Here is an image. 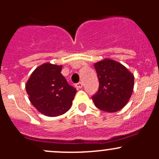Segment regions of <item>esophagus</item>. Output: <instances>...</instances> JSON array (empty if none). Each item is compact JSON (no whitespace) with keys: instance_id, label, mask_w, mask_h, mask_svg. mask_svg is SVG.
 <instances>
[{"instance_id":"34e87169","label":"esophagus","mask_w":159,"mask_h":159,"mask_svg":"<svg viewBox=\"0 0 159 159\" xmlns=\"http://www.w3.org/2000/svg\"><path fill=\"white\" fill-rule=\"evenodd\" d=\"M75 87L78 88V89H81L83 87V84L81 82H78L77 84H75Z\"/></svg>"}]
</instances>
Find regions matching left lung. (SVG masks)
<instances>
[{"label":"left lung","instance_id":"1","mask_svg":"<svg viewBox=\"0 0 159 159\" xmlns=\"http://www.w3.org/2000/svg\"><path fill=\"white\" fill-rule=\"evenodd\" d=\"M99 80V89L92 96L94 105L106 112L122 109L134 89V75L124 65L111 59H104L94 65Z\"/></svg>","mask_w":159,"mask_h":159}]
</instances>
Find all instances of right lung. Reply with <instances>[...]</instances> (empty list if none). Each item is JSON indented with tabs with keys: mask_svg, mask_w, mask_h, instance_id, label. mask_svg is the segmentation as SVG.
I'll use <instances>...</instances> for the list:
<instances>
[{
	"mask_svg": "<svg viewBox=\"0 0 159 159\" xmlns=\"http://www.w3.org/2000/svg\"><path fill=\"white\" fill-rule=\"evenodd\" d=\"M61 65L43 64L32 72L25 85L30 103L46 116L68 111L76 94V89L61 73Z\"/></svg>",
	"mask_w": 159,
	"mask_h": 159,
	"instance_id": "obj_1",
	"label": "right lung"
}]
</instances>
